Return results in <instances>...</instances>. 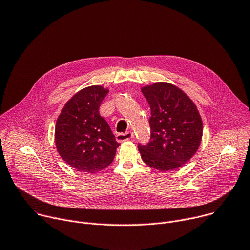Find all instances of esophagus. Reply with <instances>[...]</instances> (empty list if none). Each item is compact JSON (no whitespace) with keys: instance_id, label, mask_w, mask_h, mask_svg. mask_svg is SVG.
<instances>
[{"instance_id":"1","label":"esophagus","mask_w":250,"mask_h":250,"mask_svg":"<svg viewBox=\"0 0 250 250\" xmlns=\"http://www.w3.org/2000/svg\"><path fill=\"white\" fill-rule=\"evenodd\" d=\"M133 137L132 131H126V132H121L117 134V140L119 142H124L126 140H130Z\"/></svg>"}]
</instances>
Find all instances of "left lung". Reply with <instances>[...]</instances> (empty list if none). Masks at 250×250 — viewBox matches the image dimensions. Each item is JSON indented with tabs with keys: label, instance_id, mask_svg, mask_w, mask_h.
Instances as JSON below:
<instances>
[{
	"label": "left lung",
	"instance_id": "left-lung-1",
	"mask_svg": "<svg viewBox=\"0 0 250 250\" xmlns=\"http://www.w3.org/2000/svg\"><path fill=\"white\" fill-rule=\"evenodd\" d=\"M141 92L151 111L149 142L138 144L142 160L163 172L181 167L202 140L203 123L196 104L181 89L165 82L146 86Z\"/></svg>",
	"mask_w": 250,
	"mask_h": 250
}]
</instances>
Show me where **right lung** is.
<instances>
[{"instance_id":"1","label":"right lung","mask_w":250,"mask_h":250,"mask_svg":"<svg viewBox=\"0 0 250 250\" xmlns=\"http://www.w3.org/2000/svg\"><path fill=\"white\" fill-rule=\"evenodd\" d=\"M108 89L94 85L76 93L64 105L55 126V145L62 159L80 172L97 173L109 166L120 144L100 116Z\"/></svg>"}]
</instances>
